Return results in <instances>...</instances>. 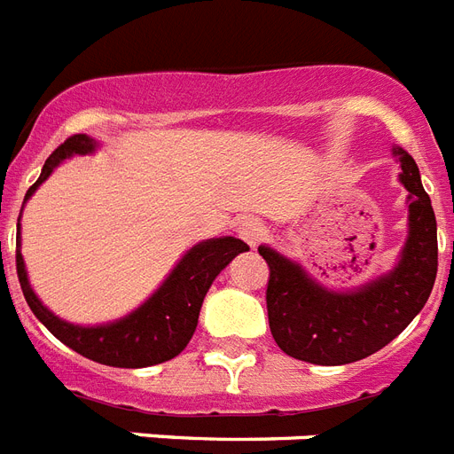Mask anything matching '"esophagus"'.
Listing matches in <instances>:
<instances>
[{"mask_svg": "<svg viewBox=\"0 0 454 454\" xmlns=\"http://www.w3.org/2000/svg\"><path fill=\"white\" fill-rule=\"evenodd\" d=\"M262 223H257L255 217H246L244 223L239 224V237L244 239L250 248H255V246L262 241Z\"/></svg>", "mask_w": 454, "mask_h": 454, "instance_id": "esophagus-1", "label": "esophagus"}]
</instances>
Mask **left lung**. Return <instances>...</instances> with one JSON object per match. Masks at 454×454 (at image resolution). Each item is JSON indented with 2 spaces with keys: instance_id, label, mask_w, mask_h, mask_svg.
<instances>
[{
  "instance_id": "1",
  "label": "left lung",
  "mask_w": 454,
  "mask_h": 454,
  "mask_svg": "<svg viewBox=\"0 0 454 454\" xmlns=\"http://www.w3.org/2000/svg\"><path fill=\"white\" fill-rule=\"evenodd\" d=\"M408 194V239L396 267L354 290H330L297 262L260 246L270 264L267 314L274 342L314 365H344L371 356L401 335L422 311L436 281V215L415 159L394 147Z\"/></svg>"
}]
</instances>
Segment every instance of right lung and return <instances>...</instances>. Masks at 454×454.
<instances>
[{
	"label": "right lung",
	"mask_w": 454,
	"mask_h": 454,
	"mask_svg": "<svg viewBox=\"0 0 454 454\" xmlns=\"http://www.w3.org/2000/svg\"><path fill=\"white\" fill-rule=\"evenodd\" d=\"M98 143L93 137L77 133L67 137L58 147L42 168V176L32 184L25 201L37 192L39 184L53 173L60 161L70 159L72 154H90ZM248 250L241 239L220 237L206 239L183 255V260L173 267L164 284L154 290V295L130 311L129 317L103 325H74L58 318L42 304L25 270L23 253H20V217H18L16 239V271L23 295L30 304L32 314L42 321L53 335L70 349L96 364L112 365V368H147V365L164 364L176 358L187 347L199 324V311L204 304L210 284L227 267V264Z\"/></svg>",
	"instance_id": "add662e5"
}]
</instances>
